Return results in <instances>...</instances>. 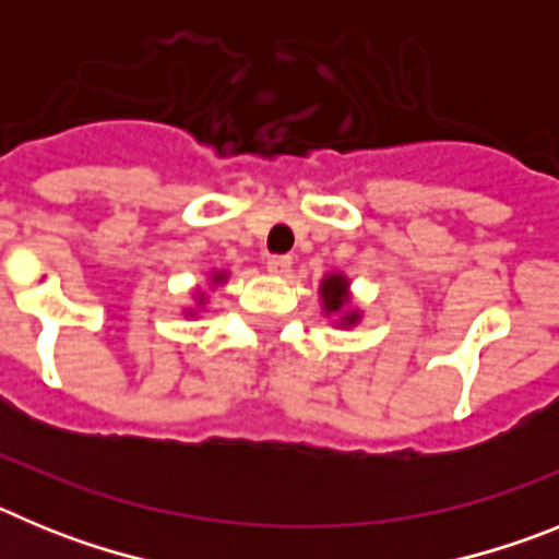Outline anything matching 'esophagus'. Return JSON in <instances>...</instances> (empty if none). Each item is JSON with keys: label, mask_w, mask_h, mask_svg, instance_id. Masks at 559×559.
Masks as SVG:
<instances>
[{"label": "esophagus", "mask_w": 559, "mask_h": 559, "mask_svg": "<svg viewBox=\"0 0 559 559\" xmlns=\"http://www.w3.org/2000/svg\"><path fill=\"white\" fill-rule=\"evenodd\" d=\"M290 265H294V260H290L288 254H274V257H269L265 269H269L274 276H285L290 271Z\"/></svg>", "instance_id": "34e87169"}]
</instances>
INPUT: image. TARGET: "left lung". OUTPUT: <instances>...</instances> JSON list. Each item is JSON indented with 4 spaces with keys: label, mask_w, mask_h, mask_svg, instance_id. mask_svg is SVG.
Here are the masks:
<instances>
[{
    "label": "left lung",
    "mask_w": 559,
    "mask_h": 559,
    "mask_svg": "<svg viewBox=\"0 0 559 559\" xmlns=\"http://www.w3.org/2000/svg\"><path fill=\"white\" fill-rule=\"evenodd\" d=\"M319 296H322L324 316H338L335 324L338 328H355L360 322V310L353 305L349 296V280L344 274H328L319 285Z\"/></svg>",
    "instance_id": "1"
}]
</instances>
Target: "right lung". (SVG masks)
I'll return each instance as SVG.
<instances>
[{
    "label": "right lung",
    "mask_w": 559,
    "mask_h": 559,
    "mask_svg": "<svg viewBox=\"0 0 559 559\" xmlns=\"http://www.w3.org/2000/svg\"><path fill=\"white\" fill-rule=\"evenodd\" d=\"M226 280H229V271H212V274H210V288H218V285H224ZM195 305H199V308H204V305H206V290L204 288L195 290ZM187 313L195 316V313H199V310L192 308V310H187Z\"/></svg>",
    "instance_id": "add662e5"
}]
</instances>
